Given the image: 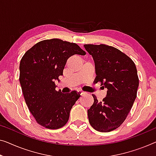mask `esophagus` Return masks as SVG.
<instances>
[{"label": "esophagus", "instance_id": "34e87169", "mask_svg": "<svg viewBox=\"0 0 156 156\" xmlns=\"http://www.w3.org/2000/svg\"><path fill=\"white\" fill-rule=\"evenodd\" d=\"M85 93V92L82 91V90H78V94L79 95H83V94H84Z\"/></svg>", "mask_w": 156, "mask_h": 156}]
</instances>
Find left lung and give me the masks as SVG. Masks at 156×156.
<instances>
[{
    "mask_svg": "<svg viewBox=\"0 0 156 156\" xmlns=\"http://www.w3.org/2000/svg\"><path fill=\"white\" fill-rule=\"evenodd\" d=\"M94 61L96 83L107 88V94L87 110L91 126L101 132L113 131L122 124L136 97L139 78L134 62L127 55L104 44L84 45Z\"/></svg>",
    "mask_w": 156,
    "mask_h": 156,
    "instance_id": "obj_1",
    "label": "left lung"
}]
</instances>
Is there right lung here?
I'll list each match as a JSON object with an SVG mask.
<instances>
[{"label":"right lung","instance_id":"obj_1","mask_svg":"<svg viewBox=\"0 0 156 156\" xmlns=\"http://www.w3.org/2000/svg\"><path fill=\"white\" fill-rule=\"evenodd\" d=\"M86 52L77 44L53 38L28 50L20 64V82L30 112L45 128L57 129L68 122L70 111L80 97L76 91H56L55 80L63 74L67 59Z\"/></svg>","mask_w":156,"mask_h":156}]
</instances>
